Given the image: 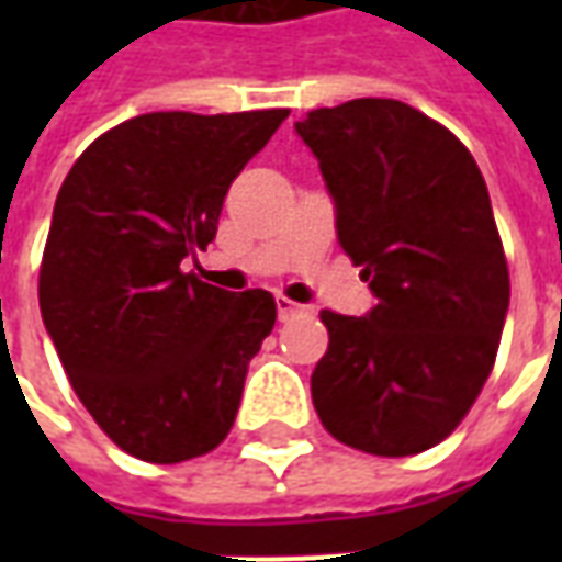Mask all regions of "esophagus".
I'll list each match as a JSON object with an SVG mask.
<instances>
[{"mask_svg": "<svg viewBox=\"0 0 562 562\" xmlns=\"http://www.w3.org/2000/svg\"><path fill=\"white\" fill-rule=\"evenodd\" d=\"M277 313H280V322H289V318L301 316L304 313V306L294 304V301H289V297H277Z\"/></svg>", "mask_w": 562, "mask_h": 562, "instance_id": "34e87169", "label": "esophagus"}]
</instances>
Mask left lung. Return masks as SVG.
<instances>
[{
  "instance_id": "left-lung-1",
  "label": "left lung",
  "mask_w": 562,
  "mask_h": 562,
  "mask_svg": "<svg viewBox=\"0 0 562 562\" xmlns=\"http://www.w3.org/2000/svg\"><path fill=\"white\" fill-rule=\"evenodd\" d=\"M294 132L376 297L361 318L322 310L330 342L313 406L358 451H427L470 413L506 325L508 268L482 171L446 126L397 99L318 108Z\"/></svg>"
}]
</instances>
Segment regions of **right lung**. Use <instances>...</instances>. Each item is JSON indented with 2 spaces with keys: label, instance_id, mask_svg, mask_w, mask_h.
Returning <instances> with one entry per match:
<instances>
[{
  "label": "right lung",
  "instance_id": "1",
  "mask_svg": "<svg viewBox=\"0 0 562 562\" xmlns=\"http://www.w3.org/2000/svg\"><path fill=\"white\" fill-rule=\"evenodd\" d=\"M285 116L140 114L92 140L56 195L44 328L87 413L132 458H201L232 430L277 301L180 265L216 237L228 186Z\"/></svg>",
  "mask_w": 562,
  "mask_h": 562
}]
</instances>
